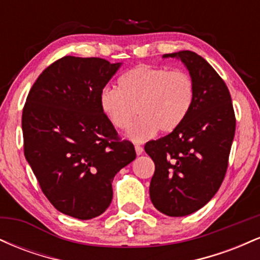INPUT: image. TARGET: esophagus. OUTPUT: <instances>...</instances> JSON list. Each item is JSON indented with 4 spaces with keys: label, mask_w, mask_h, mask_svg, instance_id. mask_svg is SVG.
I'll use <instances>...</instances> for the list:
<instances>
[{
    "label": "esophagus",
    "mask_w": 260,
    "mask_h": 260,
    "mask_svg": "<svg viewBox=\"0 0 260 260\" xmlns=\"http://www.w3.org/2000/svg\"><path fill=\"white\" fill-rule=\"evenodd\" d=\"M136 153H137V155H142L143 154V151H144V149H143V147L142 145H139V144H136Z\"/></svg>",
    "instance_id": "1"
}]
</instances>
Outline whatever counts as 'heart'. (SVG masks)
Returning a JSON list of instances; mask_svg holds the SVG:
<instances>
[{
    "instance_id": "1",
    "label": "heart",
    "mask_w": 260,
    "mask_h": 260,
    "mask_svg": "<svg viewBox=\"0 0 260 260\" xmlns=\"http://www.w3.org/2000/svg\"><path fill=\"white\" fill-rule=\"evenodd\" d=\"M196 84L186 71L138 66L118 80V89L105 86L99 103L104 115L116 129H129L134 140L149 138L155 131L171 132L192 110ZM137 111H135V109Z\"/></svg>"
}]
</instances>
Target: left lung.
<instances>
[{
    "label": "left lung",
    "instance_id": "left-lung-1",
    "mask_svg": "<svg viewBox=\"0 0 260 260\" xmlns=\"http://www.w3.org/2000/svg\"><path fill=\"white\" fill-rule=\"evenodd\" d=\"M186 64L196 99L184 121L168 136L145 144L155 164L150 199L169 216H184L204 207L221 186L229 166L236 117L221 77L192 51L169 53Z\"/></svg>",
    "mask_w": 260,
    "mask_h": 260
}]
</instances>
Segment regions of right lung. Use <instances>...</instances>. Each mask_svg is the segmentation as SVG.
Wrapping results in <instances>:
<instances>
[{
    "label": "right lung",
    "instance_id": "1",
    "mask_svg": "<svg viewBox=\"0 0 260 260\" xmlns=\"http://www.w3.org/2000/svg\"><path fill=\"white\" fill-rule=\"evenodd\" d=\"M118 67L100 57L64 56L38 77L23 107L25 159L50 203L76 219L109 208L113 177L137 156L99 103Z\"/></svg>",
    "mask_w": 260,
    "mask_h": 260
}]
</instances>
